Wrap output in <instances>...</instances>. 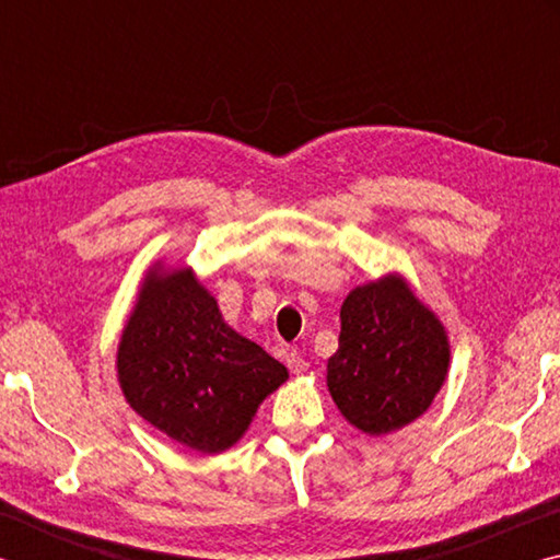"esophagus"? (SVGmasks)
I'll return each instance as SVG.
<instances>
[{"label":"esophagus","mask_w":560,"mask_h":560,"mask_svg":"<svg viewBox=\"0 0 560 560\" xmlns=\"http://www.w3.org/2000/svg\"><path fill=\"white\" fill-rule=\"evenodd\" d=\"M287 365H289V371L293 375H303L308 371V363L296 353V350H289V353H287Z\"/></svg>","instance_id":"obj_1"}]
</instances>
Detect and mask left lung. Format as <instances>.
<instances>
[{
	"mask_svg": "<svg viewBox=\"0 0 560 560\" xmlns=\"http://www.w3.org/2000/svg\"><path fill=\"white\" fill-rule=\"evenodd\" d=\"M450 360L447 328L417 299L410 281L390 271L346 296L326 385L355 430L383 438L430 410Z\"/></svg>",
	"mask_w": 560,
	"mask_h": 560,
	"instance_id": "left-lung-1",
	"label": "left lung"
}]
</instances>
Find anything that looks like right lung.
<instances>
[{"instance_id": "obj_1", "label": "right lung", "mask_w": 560, "mask_h": 560, "mask_svg": "<svg viewBox=\"0 0 560 560\" xmlns=\"http://www.w3.org/2000/svg\"><path fill=\"white\" fill-rule=\"evenodd\" d=\"M126 402L187 450L220 454L289 381L267 350L222 318L192 267H148L116 353Z\"/></svg>"}]
</instances>
